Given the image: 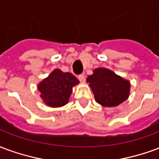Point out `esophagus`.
Wrapping results in <instances>:
<instances>
[{"mask_svg": "<svg viewBox=\"0 0 159 159\" xmlns=\"http://www.w3.org/2000/svg\"><path fill=\"white\" fill-rule=\"evenodd\" d=\"M78 79L80 80V82H84L85 81V76H84V75H80L78 76Z\"/></svg>", "mask_w": 159, "mask_h": 159, "instance_id": "1", "label": "esophagus"}]
</instances>
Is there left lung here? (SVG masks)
I'll return each instance as SVG.
<instances>
[{
    "mask_svg": "<svg viewBox=\"0 0 159 159\" xmlns=\"http://www.w3.org/2000/svg\"><path fill=\"white\" fill-rule=\"evenodd\" d=\"M86 81L93 91L95 100L103 107L118 106L127 100L129 95V82L107 68L94 69Z\"/></svg>",
    "mask_w": 159,
    "mask_h": 159,
    "instance_id": "obj_1",
    "label": "left lung"
}]
</instances>
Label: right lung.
Segmentation results:
<instances>
[{
  "label": "right lung",
  "mask_w": 159,
  "mask_h": 159,
  "mask_svg": "<svg viewBox=\"0 0 159 159\" xmlns=\"http://www.w3.org/2000/svg\"><path fill=\"white\" fill-rule=\"evenodd\" d=\"M80 81L71 73L54 69L47 78L38 84L40 97L47 106L59 107L68 102L73 87Z\"/></svg>",
  "instance_id": "1"
}]
</instances>
